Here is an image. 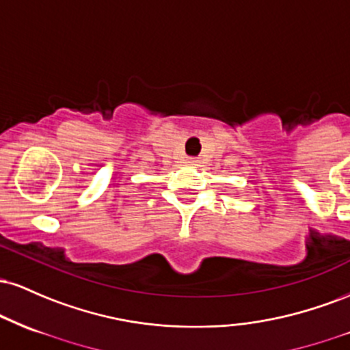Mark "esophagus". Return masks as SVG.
<instances>
[{"instance_id":"esophagus-1","label":"esophagus","mask_w":350,"mask_h":350,"mask_svg":"<svg viewBox=\"0 0 350 350\" xmlns=\"http://www.w3.org/2000/svg\"><path fill=\"white\" fill-rule=\"evenodd\" d=\"M187 163L191 164V166H196V164L199 163V159H198V158H189V159H187Z\"/></svg>"}]
</instances>
